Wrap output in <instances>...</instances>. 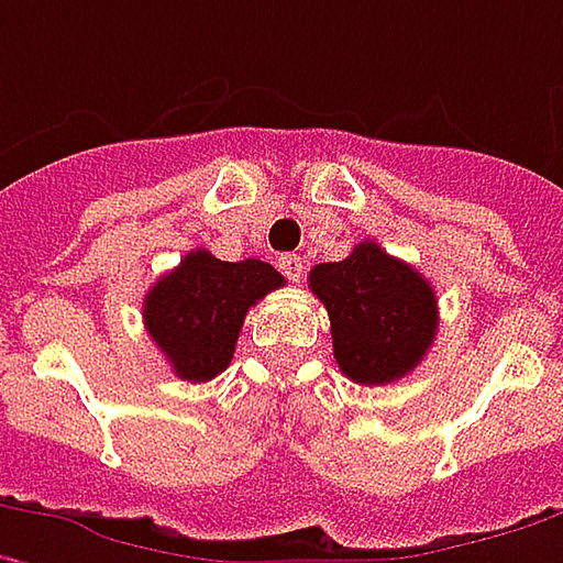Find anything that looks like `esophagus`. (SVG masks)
Listing matches in <instances>:
<instances>
[{
	"mask_svg": "<svg viewBox=\"0 0 563 563\" xmlns=\"http://www.w3.org/2000/svg\"><path fill=\"white\" fill-rule=\"evenodd\" d=\"M280 271L292 283H299L306 277V257L302 255H280Z\"/></svg>",
	"mask_w": 563,
	"mask_h": 563,
	"instance_id": "esophagus-1",
	"label": "esophagus"
}]
</instances>
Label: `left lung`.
Here are the masks:
<instances>
[{"mask_svg": "<svg viewBox=\"0 0 563 563\" xmlns=\"http://www.w3.org/2000/svg\"><path fill=\"white\" fill-rule=\"evenodd\" d=\"M308 289L328 308L333 358L355 384L400 380L434 343L438 299L431 283L372 239L343 261L318 264Z\"/></svg>", "mask_w": 563, "mask_h": 563, "instance_id": "1", "label": "left lung"}]
</instances>
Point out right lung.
Returning <instances> with one entry per match:
<instances>
[{"label": "right lung", "mask_w": 563, "mask_h": 563, "mask_svg": "<svg viewBox=\"0 0 563 563\" xmlns=\"http://www.w3.org/2000/svg\"><path fill=\"white\" fill-rule=\"evenodd\" d=\"M277 286L283 277L267 261L195 249L144 296V328L179 378L210 380L233 362L245 311Z\"/></svg>", "instance_id": "add662e5"}]
</instances>
